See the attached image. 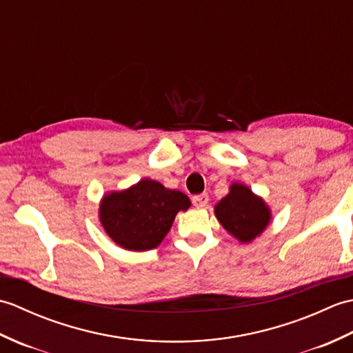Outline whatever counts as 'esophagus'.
Masks as SVG:
<instances>
[{"mask_svg": "<svg viewBox=\"0 0 353 353\" xmlns=\"http://www.w3.org/2000/svg\"><path fill=\"white\" fill-rule=\"evenodd\" d=\"M208 201H209L208 194H199V196L192 197V205L196 208H205L208 205Z\"/></svg>", "mask_w": 353, "mask_h": 353, "instance_id": "obj_1", "label": "esophagus"}]
</instances>
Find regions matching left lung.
I'll list each match as a JSON object with an SVG mask.
<instances>
[{
    "instance_id": "obj_1",
    "label": "left lung",
    "mask_w": 353,
    "mask_h": 353,
    "mask_svg": "<svg viewBox=\"0 0 353 353\" xmlns=\"http://www.w3.org/2000/svg\"><path fill=\"white\" fill-rule=\"evenodd\" d=\"M216 220L239 243H252L272 221V209L264 199L239 182L230 185L226 197L215 205Z\"/></svg>"
}]
</instances>
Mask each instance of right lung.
Segmentation results:
<instances>
[{"label": "right lung", "instance_id": "right-lung-1", "mask_svg": "<svg viewBox=\"0 0 353 353\" xmlns=\"http://www.w3.org/2000/svg\"><path fill=\"white\" fill-rule=\"evenodd\" d=\"M186 194L165 188L152 179H141L123 191L106 192L99 219L117 245L132 252L156 249L167 236L179 211H188Z\"/></svg>", "mask_w": 353, "mask_h": 353}]
</instances>
